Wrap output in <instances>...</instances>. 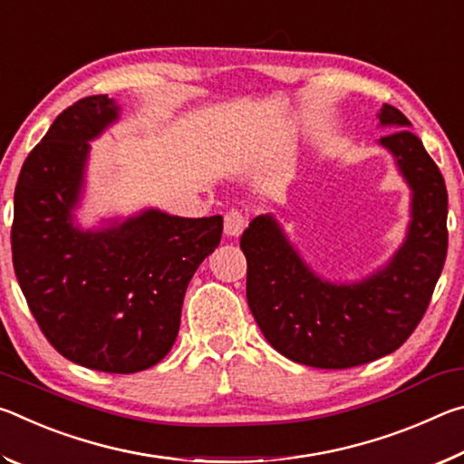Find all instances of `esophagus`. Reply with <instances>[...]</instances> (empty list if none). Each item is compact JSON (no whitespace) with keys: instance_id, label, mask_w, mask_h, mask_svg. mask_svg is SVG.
<instances>
[{"instance_id":"1","label":"esophagus","mask_w":464,"mask_h":464,"mask_svg":"<svg viewBox=\"0 0 464 464\" xmlns=\"http://www.w3.org/2000/svg\"><path fill=\"white\" fill-rule=\"evenodd\" d=\"M246 227H247V217L243 215L241 210L231 208L229 213L225 215V233L229 235V237H237Z\"/></svg>"}]
</instances>
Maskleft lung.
Here are the masks:
<instances>
[{"mask_svg":"<svg viewBox=\"0 0 464 464\" xmlns=\"http://www.w3.org/2000/svg\"><path fill=\"white\" fill-rule=\"evenodd\" d=\"M411 188V221L403 246L371 276L334 285L313 272L272 215L241 235L247 260V304L266 340L282 356L313 368H352L395 352L426 313L449 249V194L434 160L397 108L379 112Z\"/></svg>","mask_w":464,"mask_h":464,"instance_id":"1","label":"left lung"}]
</instances>
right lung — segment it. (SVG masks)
<instances>
[{
	"instance_id": "obj_1",
	"label": "right lung",
	"mask_w": 464,
	"mask_h": 464,
	"mask_svg": "<svg viewBox=\"0 0 464 464\" xmlns=\"http://www.w3.org/2000/svg\"><path fill=\"white\" fill-rule=\"evenodd\" d=\"M119 112L108 96L77 100L30 151L14 192L12 260L38 327L61 356L130 374L174 345L188 282L221 243L223 217L149 208L98 231L73 225L88 140Z\"/></svg>"
}]
</instances>
